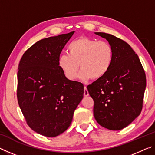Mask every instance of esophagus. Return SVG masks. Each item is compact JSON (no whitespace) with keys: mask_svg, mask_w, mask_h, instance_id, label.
<instances>
[{"mask_svg":"<svg viewBox=\"0 0 155 155\" xmlns=\"http://www.w3.org/2000/svg\"><path fill=\"white\" fill-rule=\"evenodd\" d=\"M84 96H89V92H88L87 89V87H86V86L84 87Z\"/></svg>","mask_w":155,"mask_h":155,"instance_id":"esophagus-1","label":"esophagus"}]
</instances>
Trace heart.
<instances>
[{
  "label": "heart",
  "mask_w": 155,
  "mask_h": 155,
  "mask_svg": "<svg viewBox=\"0 0 155 155\" xmlns=\"http://www.w3.org/2000/svg\"><path fill=\"white\" fill-rule=\"evenodd\" d=\"M68 53L60 55L59 65L65 77L74 80L80 68L79 78L87 81L105 76L114 61V50L109 43L94 39L82 38L68 46Z\"/></svg>",
  "instance_id": "obj_1"
}]
</instances>
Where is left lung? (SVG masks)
<instances>
[{
	"label": "left lung",
	"instance_id": "obj_1",
	"mask_svg": "<svg viewBox=\"0 0 155 155\" xmlns=\"http://www.w3.org/2000/svg\"><path fill=\"white\" fill-rule=\"evenodd\" d=\"M94 33L108 41L114 50V61L105 76L87 87L94 101V115L102 127L121 130L141 111L146 74L139 57L129 44L111 34Z\"/></svg>",
	"mask_w": 155,
	"mask_h": 155
}]
</instances>
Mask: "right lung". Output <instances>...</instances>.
<instances>
[{"mask_svg":"<svg viewBox=\"0 0 155 155\" xmlns=\"http://www.w3.org/2000/svg\"><path fill=\"white\" fill-rule=\"evenodd\" d=\"M74 31L43 39L20 59L17 97L28 125L35 132L54 137L68 129L83 98L84 86L65 77L60 54Z\"/></svg>","mask_w":155,"mask_h":155,"instance_id":"right-lung-1","label":"right lung"}]
</instances>
